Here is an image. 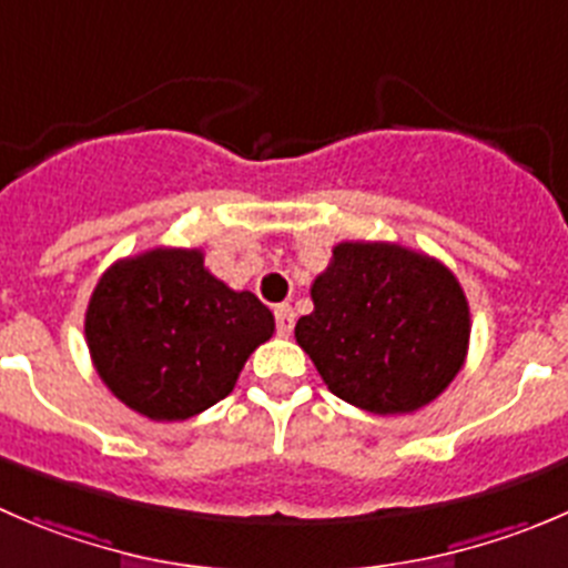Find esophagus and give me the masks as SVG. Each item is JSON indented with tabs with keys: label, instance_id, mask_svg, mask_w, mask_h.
Wrapping results in <instances>:
<instances>
[{
	"label": "esophagus",
	"instance_id": "34e87169",
	"mask_svg": "<svg viewBox=\"0 0 568 568\" xmlns=\"http://www.w3.org/2000/svg\"><path fill=\"white\" fill-rule=\"evenodd\" d=\"M274 322H277V335L294 333V311L288 305L274 307Z\"/></svg>",
	"mask_w": 568,
	"mask_h": 568
}]
</instances>
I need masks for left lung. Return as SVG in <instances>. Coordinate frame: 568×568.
<instances>
[{
	"label": "left lung",
	"instance_id": "obj_1",
	"mask_svg": "<svg viewBox=\"0 0 568 568\" xmlns=\"http://www.w3.org/2000/svg\"><path fill=\"white\" fill-rule=\"evenodd\" d=\"M296 344L335 396L377 416L430 405L469 352V302L436 257L344 241L311 285Z\"/></svg>",
	"mask_w": 568,
	"mask_h": 568
}]
</instances>
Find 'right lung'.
<instances>
[{
    "mask_svg": "<svg viewBox=\"0 0 568 568\" xmlns=\"http://www.w3.org/2000/svg\"><path fill=\"white\" fill-rule=\"evenodd\" d=\"M272 333V311L213 277L202 250L158 246L115 261L85 311L97 374L152 422H183L224 399Z\"/></svg>",
    "mask_w": 568,
    "mask_h": 568,
    "instance_id": "right-lung-1",
    "label": "right lung"
}]
</instances>
